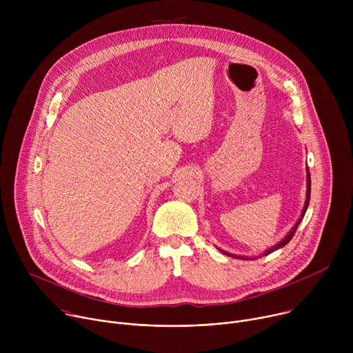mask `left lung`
<instances>
[{"mask_svg": "<svg viewBox=\"0 0 353 353\" xmlns=\"http://www.w3.org/2000/svg\"><path fill=\"white\" fill-rule=\"evenodd\" d=\"M310 187H312V180H310V172H309V168H307V191H306V203H305V207H303V211H301V215H300V218L297 219V222L294 223V226L290 229V232L279 241V243H276L274 247H271V248H268V250H265L264 251V256H268V254H271L272 251H275V250H278V248H281V247H283V245H286L290 240H292V237H293V234L296 233V229H297V226H299V223L301 222V219H303V216H305V214H306V211H307V207H309V203H310ZM223 254H226V256H230V257H234V259H239V260H250V257H247V256H234V254H230V253H226V251H223V250H221ZM256 259V257H254Z\"/></svg>", "mask_w": 353, "mask_h": 353, "instance_id": "8db88e82", "label": "left lung"}]
</instances>
